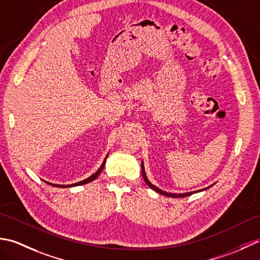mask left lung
<instances>
[{"label": "left lung", "instance_id": "1", "mask_svg": "<svg viewBox=\"0 0 260 260\" xmlns=\"http://www.w3.org/2000/svg\"><path fill=\"white\" fill-rule=\"evenodd\" d=\"M141 173H142V177H144V181L146 182V184L149 186L150 188H152L153 190H156L157 193H159L161 195H165V197H169V198H185V197H189V195H192L194 192H189V193H183V194H173V193H167L165 192V190H161L159 188H157L156 186H153V185L148 181V178L146 176V173H145V167H144V164L141 162ZM205 189V188H203ZM197 192H199V190H197Z\"/></svg>", "mask_w": 260, "mask_h": 260}]
</instances>
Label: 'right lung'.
Returning <instances> with one entry per match:
<instances>
[{
    "label": "right lung",
    "mask_w": 260,
    "mask_h": 260,
    "mask_svg": "<svg viewBox=\"0 0 260 260\" xmlns=\"http://www.w3.org/2000/svg\"><path fill=\"white\" fill-rule=\"evenodd\" d=\"M105 161H107V158H105V160H104V162L102 164V166H101L100 168H99V171L96 172V173H94L92 176H89L88 178H86V179H84V181H82V182H78V183H75V184H71V185H57V184H51V183H48V182H46L47 184H49V185H54V186H56V187H71V186H76V185H83V184H87V183H89V182H92V181H94L95 178H96L99 175L101 174V172L103 171V167H104V165H105Z\"/></svg>",
    "instance_id": "1"
}]
</instances>
